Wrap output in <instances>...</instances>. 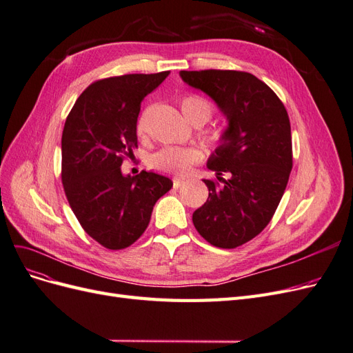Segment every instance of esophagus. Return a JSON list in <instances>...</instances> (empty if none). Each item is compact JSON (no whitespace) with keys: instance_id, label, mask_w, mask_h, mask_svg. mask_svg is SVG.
I'll return each instance as SVG.
<instances>
[{"instance_id":"1","label":"esophagus","mask_w":353,"mask_h":353,"mask_svg":"<svg viewBox=\"0 0 353 353\" xmlns=\"http://www.w3.org/2000/svg\"><path fill=\"white\" fill-rule=\"evenodd\" d=\"M172 183H174V188H179L181 185L185 183V179L184 178H174Z\"/></svg>"}]
</instances>
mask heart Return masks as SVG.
I'll use <instances>...</instances> for the list:
<instances>
[{
    "instance_id": "heart-1",
    "label": "heart",
    "mask_w": 353,
    "mask_h": 353,
    "mask_svg": "<svg viewBox=\"0 0 353 353\" xmlns=\"http://www.w3.org/2000/svg\"><path fill=\"white\" fill-rule=\"evenodd\" d=\"M181 110L191 123L203 125L212 116V103L199 94H187L179 100ZM147 131V114L143 113L137 121V134L144 135ZM205 138L209 143H221L223 132L219 128H213L205 132ZM201 159L200 150L194 147H163L148 157V166L159 172L168 174H185L187 170Z\"/></svg>"
}]
</instances>
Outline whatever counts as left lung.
Masks as SVG:
<instances>
[{
  "label": "left lung",
  "mask_w": 353,
  "mask_h": 353,
  "mask_svg": "<svg viewBox=\"0 0 353 353\" xmlns=\"http://www.w3.org/2000/svg\"><path fill=\"white\" fill-rule=\"evenodd\" d=\"M179 77L206 92L228 121L208 160L218 181L203 179L209 197L193 223L212 245L239 248L268 225L280 205L293 168L290 119L276 94L252 73L209 69Z\"/></svg>",
  "instance_id": "left-lung-1"
}]
</instances>
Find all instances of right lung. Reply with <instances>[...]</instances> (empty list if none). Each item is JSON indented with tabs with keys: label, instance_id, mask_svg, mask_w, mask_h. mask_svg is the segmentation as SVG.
Wrapping results in <instances>:
<instances>
[{
	"label": "right lung",
	"instance_id": "obj_1",
	"mask_svg": "<svg viewBox=\"0 0 353 353\" xmlns=\"http://www.w3.org/2000/svg\"><path fill=\"white\" fill-rule=\"evenodd\" d=\"M169 72L132 73L95 81L72 108L61 135V183L85 232L121 250L143 236L156 201L172 181L154 172L123 175L134 156L137 119L145 95Z\"/></svg>",
	"mask_w": 353,
	"mask_h": 353
}]
</instances>
